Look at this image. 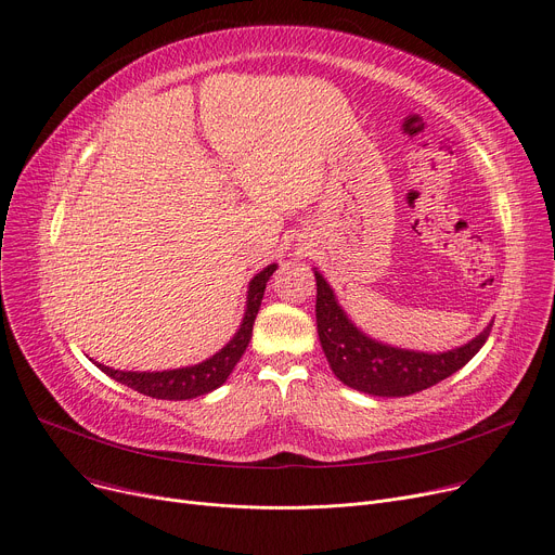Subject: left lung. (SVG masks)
Listing matches in <instances>:
<instances>
[{
	"instance_id": "8db88e82",
	"label": "left lung",
	"mask_w": 555,
	"mask_h": 555,
	"mask_svg": "<svg viewBox=\"0 0 555 555\" xmlns=\"http://www.w3.org/2000/svg\"><path fill=\"white\" fill-rule=\"evenodd\" d=\"M314 279L317 333L324 356L344 385L371 396L400 398L434 387L468 364L479 353V348L486 344L492 331L490 324L473 341L448 353L429 356L402 351V348L385 346L362 335L337 306L331 285L319 274H314Z\"/></svg>"
}]
</instances>
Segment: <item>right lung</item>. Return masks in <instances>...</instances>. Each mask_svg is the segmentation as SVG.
I'll return each mask as SVG.
<instances>
[{
	"label": "right lung",
	"instance_id": "1",
	"mask_svg": "<svg viewBox=\"0 0 555 555\" xmlns=\"http://www.w3.org/2000/svg\"><path fill=\"white\" fill-rule=\"evenodd\" d=\"M276 266H268L260 274H256L249 283V295H247V310L245 319L241 324V331L233 335V339L222 348L220 353L209 358L207 362L186 366V369H175V371H157V373H134V371H114L109 366L96 364L103 373L114 377L116 383L128 385L130 389L151 396V398H162V400H189L195 396H204L214 389H218L233 366L238 364L243 358L245 348L251 339V328H254V319L258 314L262 295H266V285L270 276L274 274Z\"/></svg>",
	"mask_w": 555,
	"mask_h": 555
}]
</instances>
